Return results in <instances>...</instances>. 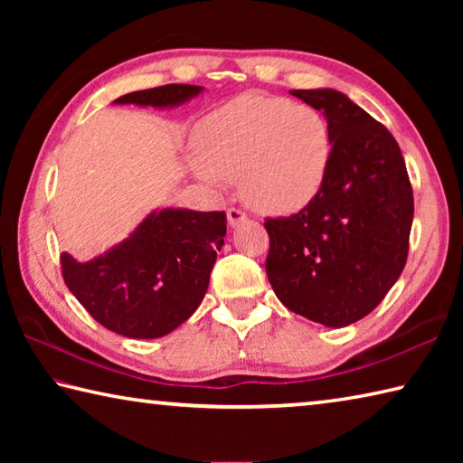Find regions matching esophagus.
<instances>
[{
  "instance_id": "34e87169",
  "label": "esophagus",
  "mask_w": 463,
  "mask_h": 463,
  "mask_svg": "<svg viewBox=\"0 0 463 463\" xmlns=\"http://www.w3.org/2000/svg\"><path fill=\"white\" fill-rule=\"evenodd\" d=\"M226 218H229V224L234 229V226L241 224L242 221H247V214L239 208H229L226 210Z\"/></svg>"
}]
</instances>
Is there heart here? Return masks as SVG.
<instances>
[{
  "instance_id": "heart-1",
  "label": "heart",
  "mask_w": 463,
  "mask_h": 463,
  "mask_svg": "<svg viewBox=\"0 0 463 463\" xmlns=\"http://www.w3.org/2000/svg\"><path fill=\"white\" fill-rule=\"evenodd\" d=\"M194 171L241 194L268 214H294L323 190L331 167V132L315 106L245 93L210 112L195 128Z\"/></svg>"
}]
</instances>
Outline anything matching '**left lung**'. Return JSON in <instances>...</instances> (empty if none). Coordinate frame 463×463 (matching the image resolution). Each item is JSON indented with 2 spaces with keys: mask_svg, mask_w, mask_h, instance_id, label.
<instances>
[{
  "mask_svg": "<svg viewBox=\"0 0 463 463\" xmlns=\"http://www.w3.org/2000/svg\"><path fill=\"white\" fill-rule=\"evenodd\" d=\"M325 114L331 167L320 194L288 218H268L265 271L296 315L341 328L370 315L409 257L414 198L396 138L336 90H292Z\"/></svg>",
  "mask_w": 463,
  "mask_h": 463,
  "instance_id": "1",
  "label": "left lung"
}]
</instances>
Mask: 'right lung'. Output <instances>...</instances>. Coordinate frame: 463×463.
Listing matches in <instances>:
<instances>
[{
  "instance_id": "obj_1",
  "label": "right lung",
  "mask_w": 463,
  "mask_h": 463,
  "mask_svg": "<svg viewBox=\"0 0 463 463\" xmlns=\"http://www.w3.org/2000/svg\"><path fill=\"white\" fill-rule=\"evenodd\" d=\"M200 91V85L169 83L127 93L114 104L174 108ZM224 234V213L155 210L128 239L91 261L62 253V279L101 326L130 339H156L200 307Z\"/></svg>"
}]
</instances>
